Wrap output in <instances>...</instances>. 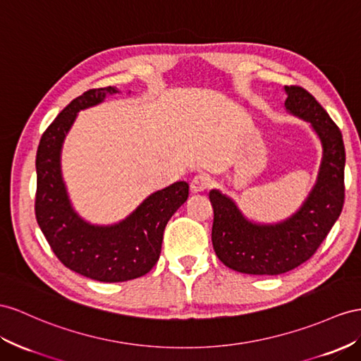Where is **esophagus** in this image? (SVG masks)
<instances>
[{
	"mask_svg": "<svg viewBox=\"0 0 361 361\" xmlns=\"http://www.w3.org/2000/svg\"><path fill=\"white\" fill-rule=\"evenodd\" d=\"M212 186V178L206 173H198L195 177L192 178L190 181V190L193 193H200V192H204Z\"/></svg>",
	"mask_w": 361,
	"mask_h": 361,
	"instance_id": "1",
	"label": "esophagus"
}]
</instances>
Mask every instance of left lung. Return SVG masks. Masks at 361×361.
<instances>
[{
    "label": "left lung",
    "mask_w": 361,
    "mask_h": 361,
    "mask_svg": "<svg viewBox=\"0 0 361 361\" xmlns=\"http://www.w3.org/2000/svg\"><path fill=\"white\" fill-rule=\"evenodd\" d=\"M285 108L311 123L322 143V161L310 195L294 215L277 224L247 219L236 202L214 189L212 244L219 261L245 274L276 276L307 262L341 214L345 202V145L338 126L302 87H285Z\"/></svg>",
    "instance_id": "obj_1"
}]
</instances>
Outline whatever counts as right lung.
Listing matches in <instances>:
<instances>
[{
    "instance_id": "right-lung-1",
    "label": "right lung",
    "mask_w": 361,
    "mask_h": 361,
    "mask_svg": "<svg viewBox=\"0 0 361 361\" xmlns=\"http://www.w3.org/2000/svg\"><path fill=\"white\" fill-rule=\"evenodd\" d=\"M116 92L114 87L94 88L71 100L45 129L36 152V221L67 269L99 282H125L149 273L160 257L166 224L189 197V184L177 181L113 226L90 224L73 209L61 171L63 140L80 109Z\"/></svg>"
}]
</instances>
